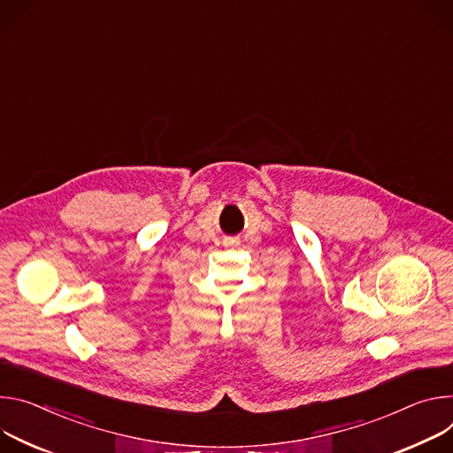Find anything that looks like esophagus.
<instances>
[{
  "mask_svg": "<svg viewBox=\"0 0 453 453\" xmlns=\"http://www.w3.org/2000/svg\"><path fill=\"white\" fill-rule=\"evenodd\" d=\"M237 242H239L237 239H230V241H228V244H237Z\"/></svg>",
  "mask_w": 453,
  "mask_h": 453,
  "instance_id": "esophagus-1",
  "label": "esophagus"
}]
</instances>
